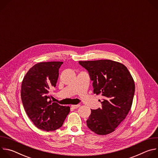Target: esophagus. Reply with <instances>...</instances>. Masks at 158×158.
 <instances>
[{
    "label": "esophagus",
    "mask_w": 158,
    "mask_h": 158,
    "mask_svg": "<svg viewBox=\"0 0 158 158\" xmlns=\"http://www.w3.org/2000/svg\"><path fill=\"white\" fill-rule=\"evenodd\" d=\"M79 107H80V104H77V105H72L71 106V107L74 109H77Z\"/></svg>",
    "instance_id": "34e87169"
}]
</instances>
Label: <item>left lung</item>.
<instances>
[{"label": "left lung", "mask_w": 158, "mask_h": 158, "mask_svg": "<svg viewBox=\"0 0 158 158\" xmlns=\"http://www.w3.org/2000/svg\"><path fill=\"white\" fill-rule=\"evenodd\" d=\"M93 81L94 94L103 96L101 108L91 109L87 127L99 135H106L126 118L131 109L135 84L127 67L111 60L79 61Z\"/></svg>", "instance_id": "left-lung-1"}]
</instances>
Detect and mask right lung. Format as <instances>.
Wrapping results in <instances>:
<instances>
[{"label": "right lung", "instance_id": "obj_1", "mask_svg": "<svg viewBox=\"0 0 158 158\" xmlns=\"http://www.w3.org/2000/svg\"><path fill=\"white\" fill-rule=\"evenodd\" d=\"M62 62L35 64L24 76L21 85V99L26 113L39 129L55 131L60 127L70 112L69 106L52 102L49 90L56 87Z\"/></svg>", "mask_w": 158, "mask_h": 158}]
</instances>
